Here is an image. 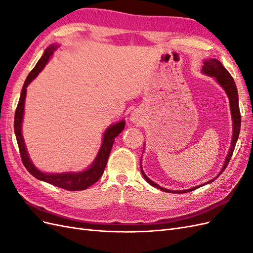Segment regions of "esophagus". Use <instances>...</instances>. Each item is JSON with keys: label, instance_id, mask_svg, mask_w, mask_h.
Here are the masks:
<instances>
[{"label": "esophagus", "instance_id": "1", "mask_svg": "<svg viewBox=\"0 0 253 253\" xmlns=\"http://www.w3.org/2000/svg\"><path fill=\"white\" fill-rule=\"evenodd\" d=\"M131 120H132L133 122H135V124H137V122L139 121L138 114H137V113H132V115H131Z\"/></svg>", "mask_w": 253, "mask_h": 253}]
</instances>
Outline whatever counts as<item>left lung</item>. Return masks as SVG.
I'll return each instance as SVG.
<instances>
[{
    "mask_svg": "<svg viewBox=\"0 0 253 253\" xmlns=\"http://www.w3.org/2000/svg\"><path fill=\"white\" fill-rule=\"evenodd\" d=\"M203 73L205 75L211 76V77H214L216 79V81L219 83V85L225 89V91L228 95L229 98V102H230V111H231V115H232V121H233V136H232V142L230 145V151H229L227 158L225 160V164L223 169L219 172V174L216 176L215 178H217L218 176L225 171V169L227 168L229 162H230L231 156L233 154V151L235 148V144L237 141V138H239L240 135V129H241V112H240V106H239V94H237V88L235 85V82L232 78V76L230 75L226 68L223 66L219 61L217 59H209V60H205L204 61V66H203ZM141 168V167H140ZM141 173L142 176L144 177V179L147 180L151 186H153L154 188H157L162 191H165V192L168 193H187L189 191H193L197 188H200L202 186L207 185V183H210L213 180H215V178H213L209 181H207L206 183H203L201 186H197L194 188H191L188 190H182V191H172V190H168L165 189L163 187L158 186L157 183H155L154 181H152L147 175L144 174L142 168H141Z\"/></svg>",
    "mask_w": 253,
    "mask_h": 253,
    "instance_id": "1",
    "label": "left lung"
}]
</instances>
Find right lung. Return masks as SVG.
Returning a JSON list of instances; mask_svg holds the SVG:
<instances>
[{
  "mask_svg": "<svg viewBox=\"0 0 253 253\" xmlns=\"http://www.w3.org/2000/svg\"><path fill=\"white\" fill-rule=\"evenodd\" d=\"M57 47L58 45H50V46H48L46 49H45L41 59L38 61V63L36 64L34 70L27 76V78L24 82V85H23V88L21 91V96H20V100L16 110V114H14V124H13L14 133H16L22 163L30 174L35 176L36 178L46 181L50 183V185H53L56 187L62 188L68 191H80V190H85L91 185H94V183L98 181L99 178L102 176L106 163H108V159H109L115 138H116V137L122 132V129L125 128L126 122L125 120H122L118 122V124L111 126L108 129H106L103 135V141L101 144V148L99 150L98 155L94 160V163L91 164V166L87 170L79 172V173L49 174V173H43L37 169V168L33 165L32 160H30L27 154L24 139H23L22 131H21L23 114H24L26 87L28 86V84L32 82L43 70L45 64L48 62L49 58L52 56L53 51L57 49Z\"/></svg>",
  "mask_w": 253,
  "mask_h": 253,
  "instance_id": "right-lung-1",
  "label": "right lung"
}]
</instances>
